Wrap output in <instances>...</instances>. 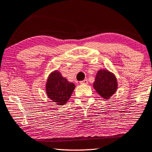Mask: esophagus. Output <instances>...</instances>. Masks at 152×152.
Masks as SVG:
<instances>
[{
    "label": "esophagus",
    "mask_w": 152,
    "mask_h": 152,
    "mask_svg": "<svg viewBox=\"0 0 152 152\" xmlns=\"http://www.w3.org/2000/svg\"><path fill=\"white\" fill-rule=\"evenodd\" d=\"M88 80L86 79V80H82V81H80V83L81 84V85H87V84H88Z\"/></svg>",
    "instance_id": "34e87169"
}]
</instances>
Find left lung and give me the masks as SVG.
Instances as JSON below:
<instances>
[{
  "instance_id": "1",
  "label": "left lung",
  "mask_w": 152,
  "mask_h": 152,
  "mask_svg": "<svg viewBox=\"0 0 152 152\" xmlns=\"http://www.w3.org/2000/svg\"><path fill=\"white\" fill-rule=\"evenodd\" d=\"M117 86V78L113 73L105 69L97 72L95 80L93 83V88L104 99H110L116 92Z\"/></svg>"
}]
</instances>
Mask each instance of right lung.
<instances>
[{
  "label": "right lung",
  "instance_id": "right-lung-1",
  "mask_svg": "<svg viewBox=\"0 0 152 152\" xmlns=\"http://www.w3.org/2000/svg\"><path fill=\"white\" fill-rule=\"evenodd\" d=\"M75 85L68 81L58 70L48 75L46 83V92L48 98L58 106H62L68 102L75 89Z\"/></svg>",
  "mask_w": 152,
  "mask_h": 152
}]
</instances>
